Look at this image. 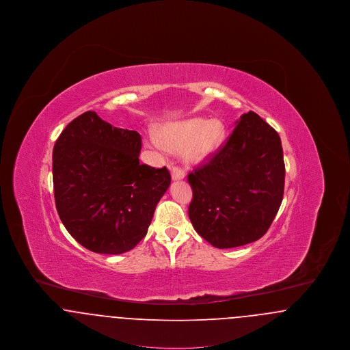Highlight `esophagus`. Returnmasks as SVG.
I'll list each match as a JSON object with an SVG mask.
<instances>
[{
	"label": "esophagus",
	"instance_id": "obj_1",
	"mask_svg": "<svg viewBox=\"0 0 350 350\" xmlns=\"http://www.w3.org/2000/svg\"><path fill=\"white\" fill-rule=\"evenodd\" d=\"M170 173H172V178H173L174 181L183 180V177H185V173H183V170L181 167H173L170 169Z\"/></svg>",
	"mask_w": 350,
	"mask_h": 350
}]
</instances>
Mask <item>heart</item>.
Here are the masks:
<instances>
[{
  "label": "heart",
  "mask_w": 350,
  "mask_h": 350,
  "mask_svg": "<svg viewBox=\"0 0 350 350\" xmlns=\"http://www.w3.org/2000/svg\"><path fill=\"white\" fill-rule=\"evenodd\" d=\"M226 133V124L217 118H190L167 123L160 130L159 137L150 135L147 142L157 150H181L185 161L198 164L220 148Z\"/></svg>",
  "instance_id": "b5f03b06"
}]
</instances>
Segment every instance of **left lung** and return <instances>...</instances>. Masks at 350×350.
Segmentation results:
<instances>
[{
	"instance_id": "8db88e82",
	"label": "left lung",
	"mask_w": 350,
	"mask_h": 350,
	"mask_svg": "<svg viewBox=\"0 0 350 350\" xmlns=\"http://www.w3.org/2000/svg\"><path fill=\"white\" fill-rule=\"evenodd\" d=\"M189 217L219 250L261 239L282 203L284 163L278 133L262 118L243 114L208 163L189 173Z\"/></svg>"
}]
</instances>
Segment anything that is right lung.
Instances as JSON below:
<instances>
[{
    "mask_svg": "<svg viewBox=\"0 0 350 350\" xmlns=\"http://www.w3.org/2000/svg\"><path fill=\"white\" fill-rule=\"evenodd\" d=\"M142 136L102 120L96 111L73 119L52 152L57 214L83 248L120 254L147 234L170 185L167 167L140 164Z\"/></svg>",
    "mask_w": 350,
    "mask_h": 350,
    "instance_id": "obj_1",
    "label": "right lung"
}]
</instances>
